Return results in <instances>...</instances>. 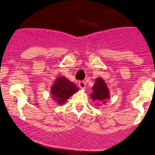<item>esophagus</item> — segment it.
Masks as SVG:
<instances>
[{
	"mask_svg": "<svg viewBox=\"0 0 155 155\" xmlns=\"http://www.w3.org/2000/svg\"><path fill=\"white\" fill-rule=\"evenodd\" d=\"M78 85L81 89H84V88L86 87V83L84 81H79Z\"/></svg>",
	"mask_w": 155,
	"mask_h": 155,
	"instance_id": "esophagus-1",
	"label": "esophagus"
}]
</instances>
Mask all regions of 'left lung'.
<instances>
[{"label":"left lung","instance_id":"8db88e82","mask_svg":"<svg viewBox=\"0 0 155 155\" xmlns=\"http://www.w3.org/2000/svg\"><path fill=\"white\" fill-rule=\"evenodd\" d=\"M91 98L93 101L100 102V105L101 103L105 104L107 102V99L110 98L109 87L102 78H97L94 81Z\"/></svg>","mask_w":155,"mask_h":155}]
</instances>
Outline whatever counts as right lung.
<instances>
[{"instance_id":"add662e5","label":"right lung","mask_w":155,"mask_h":155,"mask_svg":"<svg viewBox=\"0 0 155 155\" xmlns=\"http://www.w3.org/2000/svg\"><path fill=\"white\" fill-rule=\"evenodd\" d=\"M79 90L74 82L66 78L64 76L57 78L50 88V94L53 98L59 105H64L67 100Z\"/></svg>"}]
</instances>
